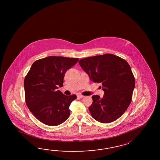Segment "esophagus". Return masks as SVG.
<instances>
[{
  "label": "esophagus",
  "mask_w": 160,
  "mask_h": 160,
  "mask_svg": "<svg viewBox=\"0 0 160 160\" xmlns=\"http://www.w3.org/2000/svg\"><path fill=\"white\" fill-rule=\"evenodd\" d=\"M85 96H83V95H81V94H77V97L78 98H83Z\"/></svg>",
  "instance_id": "esophagus-1"
}]
</instances>
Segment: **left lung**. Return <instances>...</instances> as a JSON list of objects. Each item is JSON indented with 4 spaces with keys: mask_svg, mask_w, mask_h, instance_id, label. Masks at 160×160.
Here are the masks:
<instances>
[{
    "mask_svg": "<svg viewBox=\"0 0 160 160\" xmlns=\"http://www.w3.org/2000/svg\"><path fill=\"white\" fill-rule=\"evenodd\" d=\"M79 64L91 81L102 84L104 95L92 96L88 109L92 117L101 123L119 118L130 105L135 79L129 63L115 55H97L81 59Z\"/></svg>",
    "mask_w": 160,
    "mask_h": 160,
    "instance_id": "obj_1",
    "label": "left lung"
}]
</instances>
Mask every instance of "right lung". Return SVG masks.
<instances>
[{
    "label": "right lung",
    "instance_id": "1",
    "mask_svg": "<svg viewBox=\"0 0 160 160\" xmlns=\"http://www.w3.org/2000/svg\"><path fill=\"white\" fill-rule=\"evenodd\" d=\"M78 58L50 56L34 62L25 77V99L28 108L41 122L57 126L69 117V106L77 98L60 90L66 72Z\"/></svg>",
    "mask_w": 160,
    "mask_h": 160
}]
</instances>
